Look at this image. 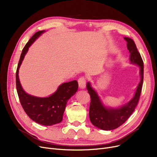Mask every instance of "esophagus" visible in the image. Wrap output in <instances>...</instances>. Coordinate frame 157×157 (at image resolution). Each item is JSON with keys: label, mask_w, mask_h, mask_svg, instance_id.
I'll return each instance as SVG.
<instances>
[{"label": "esophagus", "mask_w": 157, "mask_h": 157, "mask_svg": "<svg viewBox=\"0 0 157 157\" xmlns=\"http://www.w3.org/2000/svg\"><path fill=\"white\" fill-rule=\"evenodd\" d=\"M78 84L80 88H85L86 86V78L85 77L79 78L78 79Z\"/></svg>", "instance_id": "1"}]
</instances>
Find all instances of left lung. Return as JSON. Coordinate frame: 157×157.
<instances>
[{
	"label": "left lung",
	"mask_w": 157,
	"mask_h": 157,
	"mask_svg": "<svg viewBox=\"0 0 157 157\" xmlns=\"http://www.w3.org/2000/svg\"><path fill=\"white\" fill-rule=\"evenodd\" d=\"M127 43V48L130 52V61L140 67L141 81L137 86L134 97L129 102L118 109H108L103 106L99 97L95 90L87 83L88 92L90 95L89 117L92 124L104 130H111L123 125L132 114L139 102L141 95L144 78V63L141 55L138 52L134 41L130 37H124Z\"/></svg>",
	"instance_id": "left-lung-1"
}]
</instances>
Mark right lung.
Returning <instances> with one entry per match:
<instances>
[{
    "label": "right lung",
    "instance_id": "add662e5",
    "mask_svg": "<svg viewBox=\"0 0 157 157\" xmlns=\"http://www.w3.org/2000/svg\"><path fill=\"white\" fill-rule=\"evenodd\" d=\"M44 32H37L23 48L16 72V86L21 105L30 119L39 124L51 126L62 121L66 104L77 92L78 83L76 80L64 83L53 94L45 98L32 96L24 92L18 78L19 68L29 48Z\"/></svg>",
    "mask_w": 157,
    "mask_h": 157
}]
</instances>
